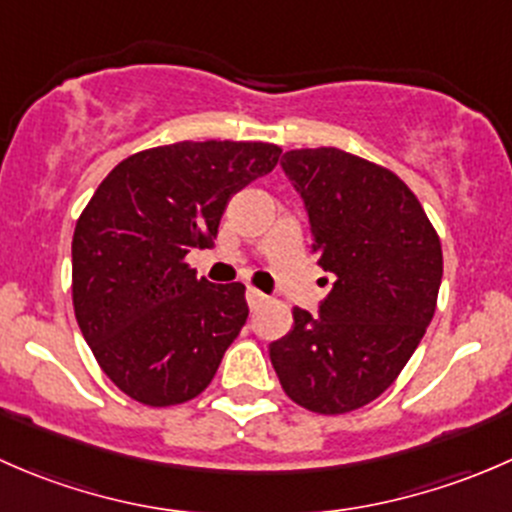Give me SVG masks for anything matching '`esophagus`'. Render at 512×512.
<instances>
[{
	"label": "esophagus",
	"instance_id": "1",
	"mask_svg": "<svg viewBox=\"0 0 512 512\" xmlns=\"http://www.w3.org/2000/svg\"><path fill=\"white\" fill-rule=\"evenodd\" d=\"M265 294L260 292V289H255V287H250L247 289V304H250V309H260L262 304H265Z\"/></svg>",
	"mask_w": 512,
	"mask_h": 512
}]
</instances>
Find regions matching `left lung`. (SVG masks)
<instances>
[{"instance_id":"left-lung-1","label":"left lung","mask_w":512,"mask_h":512,"mask_svg":"<svg viewBox=\"0 0 512 512\" xmlns=\"http://www.w3.org/2000/svg\"><path fill=\"white\" fill-rule=\"evenodd\" d=\"M282 170L302 195L312 250L334 285L319 317L294 307L292 332L270 344V359L294 404L347 414L394 384L426 334L441 240L389 168L339 148H302L282 156Z\"/></svg>"}]
</instances>
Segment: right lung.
I'll return each mask as SVG.
<instances>
[{
	"label": "right lung",
	"instance_id": "right-lung-1",
	"mask_svg": "<svg viewBox=\"0 0 512 512\" xmlns=\"http://www.w3.org/2000/svg\"><path fill=\"white\" fill-rule=\"evenodd\" d=\"M275 143L183 141L133 153L76 220L71 292L103 374L146 406L208 389L247 322L245 285H213L185 255L213 247L227 200L280 160Z\"/></svg>",
	"mask_w": 512,
	"mask_h": 512
}]
</instances>
